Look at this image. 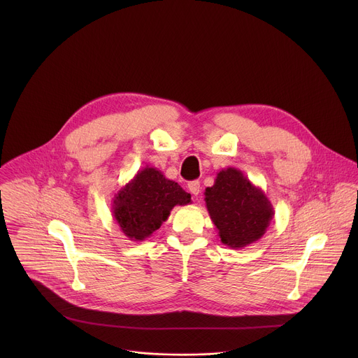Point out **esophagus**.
<instances>
[{
  "label": "esophagus",
  "instance_id": "obj_1",
  "mask_svg": "<svg viewBox=\"0 0 358 358\" xmlns=\"http://www.w3.org/2000/svg\"><path fill=\"white\" fill-rule=\"evenodd\" d=\"M188 189H189V192L191 194H194L195 196L199 194V191H201V184H199V181H191L189 184H188Z\"/></svg>",
  "mask_w": 358,
  "mask_h": 358
}]
</instances>
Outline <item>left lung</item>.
Here are the masks:
<instances>
[{
  "label": "left lung",
  "instance_id": "8db88e82",
  "mask_svg": "<svg viewBox=\"0 0 358 358\" xmlns=\"http://www.w3.org/2000/svg\"><path fill=\"white\" fill-rule=\"evenodd\" d=\"M203 195L221 242L232 249L259 241L275 215L266 194L235 167L221 170Z\"/></svg>",
  "mask_w": 358,
  "mask_h": 358
}]
</instances>
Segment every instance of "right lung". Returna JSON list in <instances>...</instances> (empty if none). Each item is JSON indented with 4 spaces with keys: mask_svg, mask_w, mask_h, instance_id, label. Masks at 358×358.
Instances as JSON below:
<instances>
[{
    "mask_svg": "<svg viewBox=\"0 0 358 358\" xmlns=\"http://www.w3.org/2000/svg\"><path fill=\"white\" fill-rule=\"evenodd\" d=\"M191 203V195L176 181L145 167L115 194L112 213L130 241H144L167 221L176 206Z\"/></svg>",
    "mask_w": 358,
    "mask_h": 358,
    "instance_id": "right-lung-1",
    "label": "right lung"
}]
</instances>
